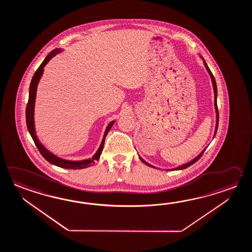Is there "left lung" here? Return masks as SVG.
I'll return each mask as SVG.
<instances>
[{
    "instance_id": "8db88e82",
    "label": "left lung",
    "mask_w": 252,
    "mask_h": 252,
    "mask_svg": "<svg viewBox=\"0 0 252 252\" xmlns=\"http://www.w3.org/2000/svg\"><path fill=\"white\" fill-rule=\"evenodd\" d=\"M201 57V59H203V61H204V66H205V68L206 70L208 71V73H209L210 76H211V79H212V83H213V86H214V107H215V113H216V125H215V131H214V136L215 137V134L217 132V128H218V124H219V113H218V107H217V86H216V82H215V79H214V75H213V73L211 72V70H210L209 67H208V65L206 64V62H205V60H204V58L202 57V56H200ZM207 148H205L200 154H199L197 157H195L193 159L190 161V162H188V163H186V164H184V165H181V166H177V167H175V168H172L170 170H181V169H185V168H187L188 166H191V165H193V163H195L196 161L199 160V158L203 156L204 154V151L206 150ZM139 159L141 160V162H143L144 164H146L147 166H150V167H153V168H157L156 166H152V165H150L149 164L148 162H146V161L139 155Z\"/></svg>"
}]
</instances>
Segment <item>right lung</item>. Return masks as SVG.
Instances as JSON below:
<instances>
[{"instance_id": "right-lung-1", "label": "right lung", "mask_w": 252, "mask_h": 252, "mask_svg": "<svg viewBox=\"0 0 252 252\" xmlns=\"http://www.w3.org/2000/svg\"><path fill=\"white\" fill-rule=\"evenodd\" d=\"M62 51L61 48H56L52 50L48 56L45 58L41 64L38 66V69L35 72L33 75L32 79L31 82L30 86V91H29V101H28L27 107H26V124H27L28 130L31 134L32 138L34 140V143L37 146L38 150H39L40 154L42 155L43 158L48 160L50 164L55 165V166L63 167L66 169H82V168H86L88 166H91L93 164H94V161L98 160L100 158V156L103 150V145H104V140L106 138L109 130L113 127V124L115 121L111 122L108 124L107 128L103 134L102 142L99 147V149L96 151V153L93 156L92 158H87L84 160L72 161L63 159L61 158H59L56 155H54L52 152L47 150L42 143L39 141L38 139V136L36 135V130H35V123H34V107H35V100H36V94H37V88H38V84L44 72V67L45 65L48 64V61L55 57L57 54L60 53Z\"/></svg>"}]
</instances>
